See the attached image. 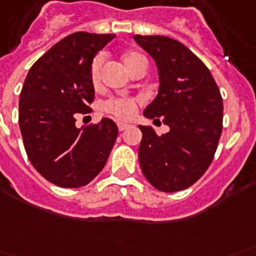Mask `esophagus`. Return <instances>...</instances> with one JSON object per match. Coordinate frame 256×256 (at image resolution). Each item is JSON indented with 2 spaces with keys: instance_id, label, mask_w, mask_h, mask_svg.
<instances>
[{
  "instance_id": "34e87169",
  "label": "esophagus",
  "mask_w": 256,
  "mask_h": 256,
  "mask_svg": "<svg viewBox=\"0 0 256 256\" xmlns=\"http://www.w3.org/2000/svg\"><path fill=\"white\" fill-rule=\"evenodd\" d=\"M130 128V124H128V123H123V122L118 123L119 132H123V130H126V128Z\"/></svg>"
}]
</instances>
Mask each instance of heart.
<instances>
[{
  "mask_svg": "<svg viewBox=\"0 0 256 256\" xmlns=\"http://www.w3.org/2000/svg\"><path fill=\"white\" fill-rule=\"evenodd\" d=\"M104 56L98 54L94 60H90V81L94 86L100 84V77H102V68H103ZM123 64L128 68L130 73L140 66H146L145 56H141L136 51H128L123 54ZM103 110L110 115H112L118 119H130L137 110V102L132 98H111L107 102H104Z\"/></svg>",
  "mask_w": 256,
  "mask_h": 256,
  "instance_id": "b5f03b06",
  "label": "heart"
}]
</instances>
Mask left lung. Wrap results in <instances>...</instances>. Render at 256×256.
I'll use <instances>...</instances> for the list:
<instances>
[{"mask_svg":"<svg viewBox=\"0 0 256 256\" xmlns=\"http://www.w3.org/2000/svg\"><path fill=\"white\" fill-rule=\"evenodd\" d=\"M134 40L156 60L160 77L158 94L144 115L170 126L162 136L140 126V166L157 190H184L213 162L222 132V98L210 70L183 43L158 35H136Z\"/></svg>","mask_w":256,"mask_h":256,"instance_id":"left-lung-1","label":"left lung"}]
</instances>
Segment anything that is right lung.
<instances>
[{
    "label": "right lung",
    "instance_id": "obj_1",
    "mask_svg": "<svg viewBox=\"0 0 256 256\" xmlns=\"http://www.w3.org/2000/svg\"><path fill=\"white\" fill-rule=\"evenodd\" d=\"M115 35L74 32L32 65L18 102V124L30 162L44 179L65 188L94 180L107 162L118 128L103 118L76 128L94 99L90 65Z\"/></svg>",
    "mask_w": 256,
    "mask_h": 256
}]
</instances>
